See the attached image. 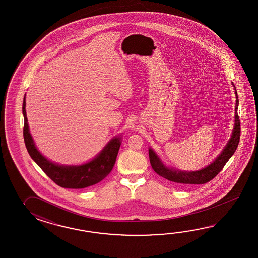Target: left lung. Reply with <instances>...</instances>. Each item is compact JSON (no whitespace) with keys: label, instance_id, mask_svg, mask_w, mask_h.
Returning a JSON list of instances; mask_svg holds the SVG:
<instances>
[{"label":"left lung","instance_id":"8db88e82","mask_svg":"<svg viewBox=\"0 0 258 258\" xmlns=\"http://www.w3.org/2000/svg\"><path fill=\"white\" fill-rule=\"evenodd\" d=\"M233 85V83H232ZM234 87V86H233ZM236 103H235V120H234V126L231 133L230 139L226 144L223 150L220 152L219 156L207 167L198 170H177L174 168L168 167L163 163V161L160 159L159 155L154 151L152 148L148 149L150 164L152 166V169L157 172L159 175L167 179L168 181L174 182L179 185H185V184H203L208 181H211L214 177L219 174V171L223 169L225 164L228 162V160L231 158V156L236 151V148L238 147V144L240 142V136H241V123L238 116V105H239V99L236 91Z\"/></svg>","mask_w":258,"mask_h":258}]
</instances>
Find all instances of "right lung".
Segmentation results:
<instances>
[{
    "mask_svg": "<svg viewBox=\"0 0 258 258\" xmlns=\"http://www.w3.org/2000/svg\"><path fill=\"white\" fill-rule=\"evenodd\" d=\"M24 115V140L31 159L39 168L54 181L63 188L82 189L92 186L109 175L115 164L116 158L121 147V136L111 138L103 149L90 161L81 165H60L44 157L36 147L29 131L26 112V95L23 101Z\"/></svg>",
    "mask_w": 258,
    "mask_h": 258,
    "instance_id": "1",
    "label": "right lung"
}]
</instances>
